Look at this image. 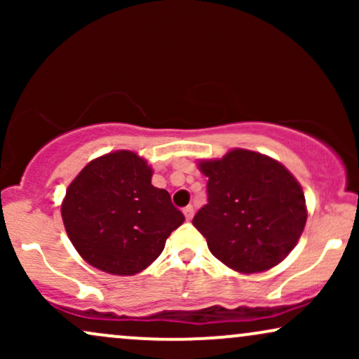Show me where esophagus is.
Returning a JSON list of instances; mask_svg holds the SVG:
<instances>
[{"mask_svg": "<svg viewBox=\"0 0 359 359\" xmlns=\"http://www.w3.org/2000/svg\"><path fill=\"white\" fill-rule=\"evenodd\" d=\"M184 216H185V219H187V221L192 219V216H194L192 205H187V208H184Z\"/></svg>", "mask_w": 359, "mask_h": 359, "instance_id": "34e87169", "label": "esophagus"}]
</instances>
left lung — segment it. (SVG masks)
I'll return each instance as SVG.
<instances>
[{"instance_id": "obj_1", "label": "left lung", "mask_w": 359, "mask_h": 359, "mask_svg": "<svg viewBox=\"0 0 359 359\" xmlns=\"http://www.w3.org/2000/svg\"><path fill=\"white\" fill-rule=\"evenodd\" d=\"M208 204L192 224L219 262L240 273L278 265L297 245L307 221L306 197L282 163L257 151H228L204 160Z\"/></svg>"}]
</instances>
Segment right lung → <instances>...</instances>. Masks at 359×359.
Instances as JSON below:
<instances>
[{"mask_svg": "<svg viewBox=\"0 0 359 359\" xmlns=\"http://www.w3.org/2000/svg\"><path fill=\"white\" fill-rule=\"evenodd\" d=\"M151 172L135 151L119 150L89 162L69 185L62 219L89 265L113 275L140 273L182 224L170 194L151 185Z\"/></svg>", "mask_w": 359, "mask_h": 359, "instance_id": "right-lung-1", "label": "right lung"}]
</instances>
